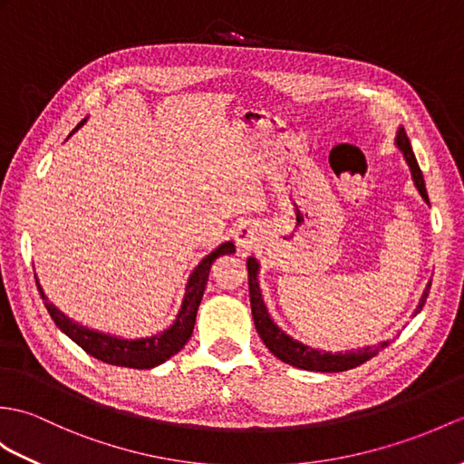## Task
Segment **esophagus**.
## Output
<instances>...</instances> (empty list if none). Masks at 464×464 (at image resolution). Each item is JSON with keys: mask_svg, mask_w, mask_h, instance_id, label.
<instances>
[{"mask_svg": "<svg viewBox=\"0 0 464 464\" xmlns=\"http://www.w3.org/2000/svg\"><path fill=\"white\" fill-rule=\"evenodd\" d=\"M235 243L239 249L243 251H251L255 243H256V233L255 229L251 227V225H239V227L235 229Z\"/></svg>", "mask_w": 464, "mask_h": 464, "instance_id": "obj_1", "label": "esophagus"}]
</instances>
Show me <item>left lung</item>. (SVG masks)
<instances>
[{
  "instance_id": "1",
  "label": "left lung",
  "mask_w": 464,
  "mask_h": 464,
  "mask_svg": "<svg viewBox=\"0 0 464 464\" xmlns=\"http://www.w3.org/2000/svg\"><path fill=\"white\" fill-rule=\"evenodd\" d=\"M397 148L401 150L405 161L409 164V169H411V176L415 181V188L421 193V198L429 203V196H427V189H425V179L421 174V168H419L415 154L411 150V144H409V138L405 134L403 128H400V132H397ZM246 273H249V298H251V312H253V320H255V328L258 332V336L265 342V346L271 350L278 360L295 365V368L300 370H308V372H346L352 368H358L363 362L372 360L373 355H378L385 346H390V340L387 342H380L378 346H365L360 350H350V352H322V350H314L310 346H304L303 342L293 340L285 334L281 328H278L275 322L271 320L266 312V306L263 303V295H261V288H258V281H256V273H258V263L255 261L253 256L246 258ZM429 286L423 293L421 300H419V304L415 308V314L417 312H421V308L425 306V300L429 296Z\"/></svg>"
}]
</instances>
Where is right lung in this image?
<instances>
[{
    "label": "right lung",
    "instance_id": "add662e5",
    "mask_svg": "<svg viewBox=\"0 0 464 464\" xmlns=\"http://www.w3.org/2000/svg\"><path fill=\"white\" fill-rule=\"evenodd\" d=\"M82 122L79 126H82ZM233 253H235V245L227 241L203 258V261L196 266V271H193L189 276L188 286H186V296H183V303L178 312V318L174 320V324L161 334H156V336L140 338V340L114 338V336H109V334L94 332L77 324V322H72L71 318L64 316L61 310L53 306L47 300V296L43 295L39 283L37 281L35 283L53 322H55V324L61 328V332L67 334L74 343H79L86 353L104 363L121 365V368L150 370V368H156L160 363H164L166 360L171 358V355L178 353L183 346H186L188 340L191 338L193 324H196L198 308L201 304L203 290H206L209 268L213 261L218 256L233 255Z\"/></svg>",
    "mask_w": 464,
    "mask_h": 464
}]
</instances>
